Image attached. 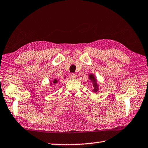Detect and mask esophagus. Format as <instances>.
I'll list each match as a JSON object with an SVG mask.
<instances>
[{
  "label": "esophagus",
  "mask_w": 148,
  "mask_h": 148,
  "mask_svg": "<svg viewBox=\"0 0 148 148\" xmlns=\"http://www.w3.org/2000/svg\"><path fill=\"white\" fill-rule=\"evenodd\" d=\"M70 78H71V79H75V78H77V75H76V74L71 73V74L70 75Z\"/></svg>",
  "instance_id": "esophagus-1"
}]
</instances>
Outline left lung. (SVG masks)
<instances>
[{"label":"left lung","mask_w":148,"mask_h":148,"mask_svg":"<svg viewBox=\"0 0 148 148\" xmlns=\"http://www.w3.org/2000/svg\"><path fill=\"white\" fill-rule=\"evenodd\" d=\"M88 76H89L88 78L90 79V80L91 83L93 85V92L97 93V92H99V90H100L99 84L98 83V80H97L95 75L93 73H90Z\"/></svg>","instance_id":"1"}]
</instances>
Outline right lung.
Instances as JSON below:
<instances>
[{"mask_svg": "<svg viewBox=\"0 0 148 148\" xmlns=\"http://www.w3.org/2000/svg\"><path fill=\"white\" fill-rule=\"evenodd\" d=\"M64 78H65V77H64ZM59 81H60V79L55 78H53L51 82H50L49 85H50V86H52V85H54V84H56Z\"/></svg>", "mask_w": 148, "mask_h": 148, "instance_id": "right-lung-1", "label": "right lung"}]
</instances>
